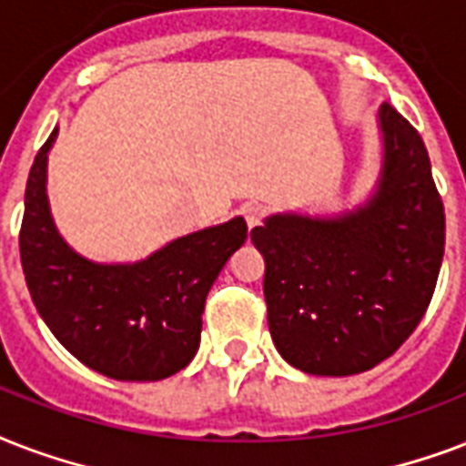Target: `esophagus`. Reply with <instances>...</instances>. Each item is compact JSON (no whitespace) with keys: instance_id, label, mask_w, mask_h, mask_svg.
<instances>
[{"instance_id":"obj_1","label":"esophagus","mask_w":466,"mask_h":466,"mask_svg":"<svg viewBox=\"0 0 466 466\" xmlns=\"http://www.w3.org/2000/svg\"><path fill=\"white\" fill-rule=\"evenodd\" d=\"M243 216H245V223H248V228H255L262 223V216H265V208L259 207V204H248L243 208Z\"/></svg>"}]
</instances>
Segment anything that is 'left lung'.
<instances>
[{"instance_id":"left-lung-1","label":"left lung","mask_w":466,"mask_h":466,"mask_svg":"<svg viewBox=\"0 0 466 466\" xmlns=\"http://www.w3.org/2000/svg\"><path fill=\"white\" fill-rule=\"evenodd\" d=\"M381 167L352 211L267 216L252 228L265 258L267 323L297 370L350 377L401 348L423 319L445 252V208L418 131L377 114Z\"/></svg>"}]
</instances>
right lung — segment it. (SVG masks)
Returning a JSON list of instances; mask_svg holds the SVG:
<instances>
[{"mask_svg": "<svg viewBox=\"0 0 466 466\" xmlns=\"http://www.w3.org/2000/svg\"><path fill=\"white\" fill-rule=\"evenodd\" d=\"M28 172L19 250L35 309L67 352L118 381H157L192 362L207 294L245 243L240 216L182 236L138 262H95L60 236L48 201V153Z\"/></svg>", "mask_w": 466, "mask_h": 466, "instance_id": "obj_1", "label": "right lung"}]
</instances>
